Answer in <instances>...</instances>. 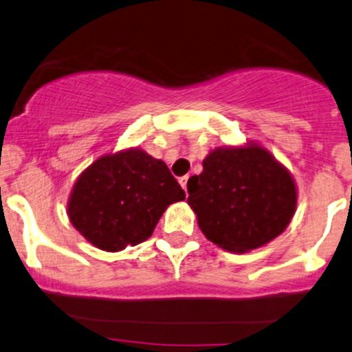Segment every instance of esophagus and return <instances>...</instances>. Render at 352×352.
Instances as JSON below:
<instances>
[{"mask_svg": "<svg viewBox=\"0 0 352 352\" xmlns=\"http://www.w3.org/2000/svg\"><path fill=\"white\" fill-rule=\"evenodd\" d=\"M188 179H189V176L186 175V176H181L179 177V184H181V188L184 189V191L188 192Z\"/></svg>", "mask_w": 352, "mask_h": 352, "instance_id": "obj_1", "label": "esophagus"}]
</instances>
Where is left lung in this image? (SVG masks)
<instances>
[{"instance_id":"left-lung-1","label":"left lung","mask_w":352,"mask_h":352,"mask_svg":"<svg viewBox=\"0 0 352 352\" xmlns=\"http://www.w3.org/2000/svg\"><path fill=\"white\" fill-rule=\"evenodd\" d=\"M188 204L203 234L232 252L278 238L291 223L298 191L291 173L259 144L216 148L189 177Z\"/></svg>"}]
</instances>
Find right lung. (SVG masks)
<instances>
[{
	"mask_svg": "<svg viewBox=\"0 0 352 352\" xmlns=\"http://www.w3.org/2000/svg\"><path fill=\"white\" fill-rule=\"evenodd\" d=\"M184 197L164 161L131 148L101 156L81 173L68 216L93 246L116 252L148 239L166 208Z\"/></svg>",
	"mask_w": 352,
	"mask_h": 352,
	"instance_id": "obj_1",
	"label": "right lung"
}]
</instances>
